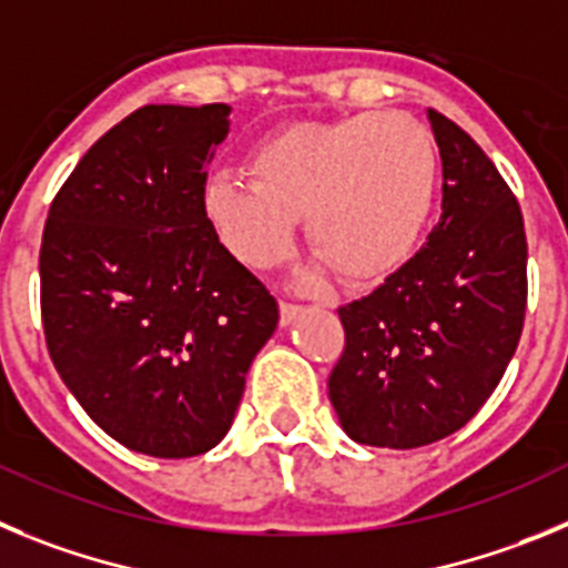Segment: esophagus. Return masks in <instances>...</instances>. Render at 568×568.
<instances>
[{
	"label": "esophagus",
	"instance_id": "esophagus-1",
	"mask_svg": "<svg viewBox=\"0 0 568 568\" xmlns=\"http://www.w3.org/2000/svg\"><path fill=\"white\" fill-rule=\"evenodd\" d=\"M303 314V308H300V305H294V303H280V325H291V322L296 320V316Z\"/></svg>",
	"mask_w": 568,
	"mask_h": 568
}]
</instances>
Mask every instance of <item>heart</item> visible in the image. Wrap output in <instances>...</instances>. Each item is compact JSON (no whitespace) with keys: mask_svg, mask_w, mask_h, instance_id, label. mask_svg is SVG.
I'll use <instances>...</instances> for the list:
<instances>
[{"mask_svg":"<svg viewBox=\"0 0 568 568\" xmlns=\"http://www.w3.org/2000/svg\"><path fill=\"white\" fill-rule=\"evenodd\" d=\"M248 178H214L206 214L223 246L252 268H272L294 246L305 214L320 252L305 283L331 268L351 285L393 277L430 226L438 152L427 126L405 112H359L305 121L263 138Z\"/></svg>","mask_w":568,"mask_h":568,"instance_id":"1","label":"heart"}]
</instances>
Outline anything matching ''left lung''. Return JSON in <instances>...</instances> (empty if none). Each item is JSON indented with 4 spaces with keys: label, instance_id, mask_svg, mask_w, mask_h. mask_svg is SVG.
<instances>
[{
    "label": "left lung",
    "instance_id": "left-lung-1",
    "mask_svg": "<svg viewBox=\"0 0 568 568\" xmlns=\"http://www.w3.org/2000/svg\"><path fill=\"white\" fill-rule=\"evenodd\" d=\"M442 152L438 226L373 294L342 305L345 351L328 396L367 447L433 444L481 410L518 347L526 314L524 217L473 138L427 110Z\"/></svg>",
    "mask_w": 568,
    "mask_h": 568
}]
</instances>
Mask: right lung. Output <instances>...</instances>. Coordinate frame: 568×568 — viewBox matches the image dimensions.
<instances>
[{
    "label": "right lung",
    "mask_w": 568,
    "mask_h": 568,
    "mask_svg": "<svg viewBox=\"0 0 568 568\" xmlns=\"http://www.w3.org/2000/svg\"><path fill=\"white\" fill-rule=\"evenodd\" d=\"M229 104H150L99 138L44 223L50 359L106 436L152 458L223 442L280 311L206 217Z\"/></svg>",
    "instance_id": "obj_1"
}]
</instances>
